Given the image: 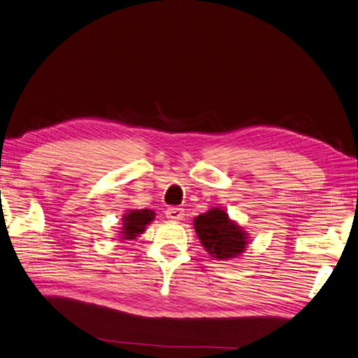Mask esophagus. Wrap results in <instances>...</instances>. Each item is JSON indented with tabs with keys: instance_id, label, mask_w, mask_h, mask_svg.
<instances>
[{
	"instance_id": "obj_1",
	"label": "esophagus",
	"mask_w": 358,
	"mask_h": 358,
	"mask_svg": "<svg viewBox=\"0 0 358 358\" xmlns=\"http://www.w3.org/2000/svg\"><path fill=\"white\" fill-rule=\"evenodd\" d=\"M165 215H167V219H170V220H182L184 219V209L182 208H176V206H170L167 211H165Z\"/></svg>"
}]
</instances>
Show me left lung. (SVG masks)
Returning <instances> with one entry per match:
<instances>
[{"label": "left lung", "mask_w": 358, "mask_h": 358, "mask_svg": "<svg viewBox=\"0 0 358 358\" xmlns=\"http://www.w3.org/2000/svg\"><path fill=\"white\" fill-rule=\"evenodd\" d=\"M194 229L203 248L217 259L240 257L248 245V234L235 224L223 209L213 208L194 219Z\"/></svg>", "instance_id": "obj_1"}]
</instances>
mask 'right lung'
I'll list each match as a JSON object with an SVG mask.
<instances>
[{
    "instance_id": "1",
    "label": "right lung",
    "mask_w": 358,
    "mask_h": 358,
    "mask_svg": "<svg viewBox=\"0 0 358 358\" xmlns=\"http://www.w3.org/2000/svg\"><path fill=\"white\" fill-rule=\"evenodd\" d=\"M155 220V213L150 209H132L127 213L123 219V228L120 234L121 238L124 240H134L139 234L145 231V226Z\"/></svg>"
}]
</instances>
